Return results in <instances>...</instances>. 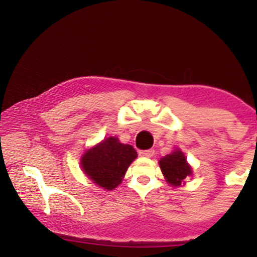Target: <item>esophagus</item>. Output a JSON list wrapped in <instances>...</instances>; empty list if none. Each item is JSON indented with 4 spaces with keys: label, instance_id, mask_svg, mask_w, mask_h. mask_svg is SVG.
<instances>
[{
    "label": "esophagus",
    "instance_id": "obj_1",
    "mask_svg": "<svg viewBox=\"0 0 257 257\" xmlns=\"http://www.w3.org/2000/svg\"><path fill=\"white\" fill-rule=\"evenodd\" d=\"M154 154V150H145V151H139V156L140 157H145V158H151Z\"/></svg>",
    "mask_w": 257,
    "mask_h": 257
}]
</instances>
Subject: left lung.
Here are the masks:
<instances>
[{"mask_svg": "<svg viewBox=\"0 0 257 257\" xmlns=\"http://www.w3.org/2000/svg\"><path fill=\"white\" fill-rule=\"evenodd\" d=\"M159 166L166 181L174 187H179L185 179L192 174V167L180 150H175L174 152L161 158Z\"/></svg>", "mask_w": 257, "mask_h": 257, "instance_id": "obj_1", "label": "left lung"}]
</instances>
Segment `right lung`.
<instances>
[{
  "mask_svg": "<svg viewBox=\"0 0 257 257\" xmlns=\"http://www.w3.org/2000/svg\"><path fill=\"white\" fill-rule=\"evenodd\" d=\"M137 156L131 145L121 144L115 137H108L83 154L80 166L94 184L111 191L122 181Z\"/></svg>",
  "mask_w": 257,
  "mask_h": 257,
  "instance_id": "1",
  "label": "right lung"
}]
</instances>
